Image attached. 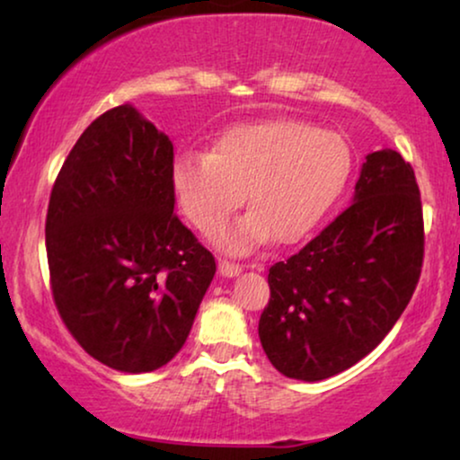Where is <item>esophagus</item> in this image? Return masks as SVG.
I'll list each match as a JSON object with an SVG mask.
<instances>
[{
	"mask_svg": "<svg viewBox=\"0 0 460 460\" xmlns=\"http://www.w3.org/2000/svg\"><path fill=\"white\" fill-rule=\"evenodd\" d=\"M217 270H219V274H222V276H228V279H232V276L243 272V266H238V263L228 261V260H219Z\"/></svg>",
	"mask_w": 460,
	"mask_h": 460,
	"instance_id": "esophagus-1",
	"label": "esophagus"
}]
</instances>
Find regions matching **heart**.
Listing matches in <instances>:
<instances>
[{
	"label": "heart",
	"mask_w": 460,
	"mask_h": 460,
	"mask_svg": "<svg viewBox=\"0 0 460 460\" xmlns=\"http://www.w3.org/2000/svg\"><path fill=\"white\" fill-rule=\"evenodd\" d=\"M351 173V148L331 129L297 119H268L226 129L211 153L186 150L172 165L180 209L211 230L244 200L247 216L213 232L230 253H247L270 236L297 243L323 222Z\"/></svg>",
	"instance_id": "obj_1"
}]
</instances>
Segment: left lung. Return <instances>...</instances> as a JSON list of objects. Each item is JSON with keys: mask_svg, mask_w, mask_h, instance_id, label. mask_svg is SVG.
<instances>
[{"mask_svg": "<svg viewBox=\"0 0 460 460\" xmlns=\"http://www.w3.org/2000/svg\"><path fill=\"white\" fill-rule=\"evenodd\" d=\"M425 253L414 169L392 148L367 156L354 203L299 253L270 268L260 318L268 360L323 381L379 345L417 288Z\"/></svg>", "mask_w": 460, "mask_h": 460, "instance_id": "8db88e82", "label": "left lung"}]
</instances>
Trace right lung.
I'll list each match as a JSON object with an SVG mask.
<instances>
[{
    "label": "right lung",
    "mask_w": 460,
    "mask_h": 460,
    "mask_svg": "<svg viewBox=\"0 0 460 460\" xmlns=\"http://www.w3.org/2000/svg\"><path fill=\"white\" fill-rule=\"evenodd\" d=\"M173 144L131 104L100 115L49 194L52 297L81 348L121 373L181 349L216 257L173 213Z\"/></svg>",
    "instance_id": "obj_1"
}]
</instances>
